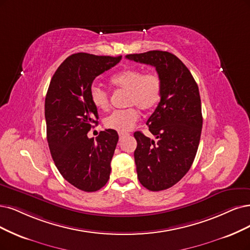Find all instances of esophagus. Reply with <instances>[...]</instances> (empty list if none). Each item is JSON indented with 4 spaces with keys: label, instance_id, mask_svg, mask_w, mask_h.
<instances>
[{
    "label": "esophagus",
    "instance_id": "obj_1",
    "mask_svg": "<svg viewBox=\"0 0 250 250\" xmlns=\"http://www.w3.org/2000/svg\"><path fill=\"white\" fill-rule=\"evenodd\" d=\"M128 134L127 133H125V132H119L118 133V136H119V139H123L124 137H125V136H127Z\"/></svg>",
    "mask_w": 250,
    "mask_h": 250
}]
</instances>
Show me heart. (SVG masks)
<instances>
[{
  "mask_svg": "<svg viewBox=\"0 0 250 250\" xmlns=\"http://www.w3.org/2000/svg\"><path fill=\"white\" fill-rule=\"evenodd\" d=\"M110 83L118 89L126 90V106H137L144 112L152 110L161 100L162 82L160 76L154 72L144 74L140 69H126L114 74L110 78ZM89 96L92 105L97 109L108 110L109 95L105 89L98 85H92ZM136 108L130 107L123 110H114L104 119L105 126L118 132L132 130L140 117L139 111Z\"/></svg>",
  "mask_w": 250,
  "mask_h": 250,
  "instance_id": "heart-1",
  "label": "heart"
}]
</instances>
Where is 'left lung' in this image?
<instances>
[{
    "mask_svg": "<svg viewBox=\"0 0 250 250\" xmlns=\"http://www.w3.org/2000/svg\"><path fill=\"white\" fill-rule=\"evenodd\" d=\"M153 66L162 82L161 101L147 120L152 140L135 132L138 179L147 189L172 188L190 169L200 143L203 117L197 82L176 55L151 50L125 57Z\"/></svg>",
    "mask_w": 250,
    "mask_h": 250,
    "instance_id": "8db88e82",
    "label": "left lung"
}]
</instances>
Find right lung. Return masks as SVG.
I'll return each instance as SVG.
<instances>
[{"instance_id":"add662e5","label":"right lung","mask_w":250,"mask_h":250,"mask_svg":"<svg viewBox=\"0 0 250 250\" xmlns=\"http://www.w3.org/2000/svg\"><path fill=\"white\" fill-rule=\"evenodd\" d=\"M120 60L84 52L72 54L55 71L46 94V132L52 160L62 176L83 191L99 190L110 177L118 135L108 128L96 141L87 137L99 118L89 91L95 78Z\"/></svg>"}]
</instances>
